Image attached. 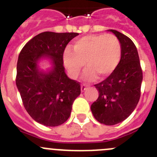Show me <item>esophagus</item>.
<instances>
[{
	"label": "esophagus",
	"mask_w": 157,
	"mask_h": 157,
	"mask_svg": "<svg viewBox=\"0 0 157 157\" xmlns=\"http://www.w3.org/2000/svg\"><path fill=\"white\" fill-rule=\"evenodd\" d=\"M87 88V86L86 85V84H82V85H81V91L82 92H83V91L86 90V89Z\"/></svg>",
	"instance_id": "34e87169"
}]
</instances>
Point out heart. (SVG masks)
<instances>
[{
    "mask_svg": "<svg viewBox=\"0 0 157 157\" xmlns=\"http://www.w3.org/2000/svg\"><path fill=\"white\" fill-rule=\"evenodd\" d=\"M122 46L114 34H91L76 40L72 50L63 53V62L72 78H76L86 63L84 78H106L114 73L121 60Z\"/></svg>",
    "mask_w": 157,
    "mask_h": 157,
    "instance_id": "heart-1",
    "label": "heart"
}]
</instances>
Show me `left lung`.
Wrapping results in <instances>:
<instances>
[{
  "label": "left lung",
  "mask_w": 157,
  "mask_h": 157,
  "mask_svg": "<svg viewBox=\"0 0 157 157\" xmlns=\"http://www.w3.org/2000/svg\"><path fill=\"white\" fill-rule=\"evenodd\" d=\"M110 31L121 43V60L113 74L94 85L99 96L90 107L96 120L109 126L123 122L135 109L141 97L143 77L134 42L117 30Z\"/></svg>",
  "instance_id": "1"
}]
</instances>
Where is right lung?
<instances>
[{
	"mask_svg": "<svg viewBox=\"0 0 157 157\" xmlns=\"http://www.w3.org/2000/svg\"><path fill=\"white\" fill-rule=\"evenodd\" d=\"M78 33L42 32L22 48L16 67V83L25 109L34 120L47 127L61 125L67 120L72 105L81 93L80 83L64 71L63 52ZM48 56L53 69L38 70L37 61Z\"/></svg>",
	"mask_w": 157,
	"mask_h": 157,
	"instance_id": "1",
	"label": "right lung"
}]
</instances>
